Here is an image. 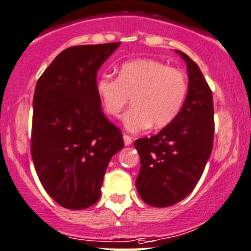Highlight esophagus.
Segmentation results:
<instances>
[{
    "label": "esophagus",
    "mask_w": 251,
    "mask_h": 251,
    "mask_svg": "<svg viewBox=\"0 0 251 251\" xmlns=\"http://www.w3.org/2000/svg\"><path fill=\"white\" fill-rule=\"evenodd\" d=\"M124 144H125V146H128V145L132 144V139H131L128 135H124Z\"/></svg>",
    "instance_id": "esophagus-1"
}]
</instances>
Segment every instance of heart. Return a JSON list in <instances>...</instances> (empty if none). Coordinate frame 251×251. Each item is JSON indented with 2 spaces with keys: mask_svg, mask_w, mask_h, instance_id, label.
I'll return each mask as SVG.
<instances>
[{
  "mask_svg": "<svg viewBox=\"0 0 251 251\" xmlns=\"http://www.w3.org/2000/svg\"><path fill=\"white\" fill-rule=\"evenodd\" d=\"M97 93L106 114L112 118H119L132 99L133 109L125 115L124 125L136 132L150 125L153 128L170 125L182 110L188 83L181 70L166 63L137 59L124 63L118 78H99Z\"/></svg>",
  "mask_w": 251,
  "mask_h": 251,
  "instance_id": "1",
  "label": "heart"
}]
</instances>
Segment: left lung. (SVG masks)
Segmentation results:
<instances>
[{
    "instance_id": "obj_1",
    "label": "left lung",
    "mask_w": 251,
    "mask_h": 251,
    "mask_svg": "<svg viewBox=\"0 0 251 251\" xmlns=\"http://www.w3.org/2000/svg\"><path fill=\"white\" fill-rule=\"evenodd\" d=\"M188 93L178 116L157 135L135 141L141 168L136 187L145 203L170 207L194 189L212 153L214 136L213 94L200 67L183 51Z\"/></svg>"
}]
</instances>
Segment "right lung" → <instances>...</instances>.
Returning a JSON list of instances; mask_svg holds the SVG:
<instances>
[{"mask_svg": "<svg viewBox=\"0 0 251 251\" xmlns=\"http://www.w3.org/2000/svg\"><path fill=\"white\" fill-rule=\"evenodd\" d=\"M119 46L67 48L37 81L30 153L43 188L68 209L99 201L107 165L124 147L97 93L98 70Z\"/></svg>", "mask_w": 251, "mask_h": 251, "instance_id": "1", "label": "right lung"}]
</instances>
